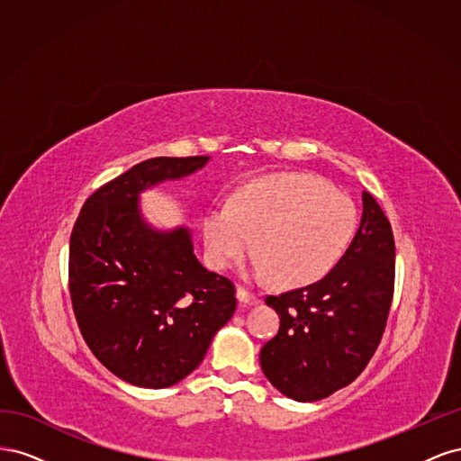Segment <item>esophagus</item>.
Wrapping results in <instances>:
<instances>
[{
  "label": "esophagus",
  "instance_id": "1",
  "mask_svg": "<svg viewBox=\"0 0 461 461\" xmlns=\"http://www.w3.org/2000/svg\"><path fill=\"white\" fill-rule=\"evenodd\" d=\"M236 296H239V302H240L242 305H256V303L261 302L259 296H256L254 292H249V290L244 288V286L239 288V292H236Z\"/></svg>",
  "mask_w": 461,
  "mask_h": 461
}]
</instances>
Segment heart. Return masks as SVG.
Listing matches in <instances>:
<instances>
[{
	"instance_id": "heart-1",
	"label": "heart",
	"mask_w": 461,
	"mask_h": 461,
	"mask_svg": "<svg viewBox=\"0 0 461 461\" xmlns=\"http://www.w3.org/2000/svg\"><path fill=\"white\" fill-rule=\"evenodd\" d=\"M357 205L325 178L305 173L273 176L234 192L203 215L207 259L217 269L240 261L254 246L258 276L302 285L327 273L350 244Z\"/></svg>"
}]
</instances>
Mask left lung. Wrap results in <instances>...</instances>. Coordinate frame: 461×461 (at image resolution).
Returning <instances> with one entry per match:
<instances>
[{"mask_svg": "<svg viewBox=\"0 0 461 461\" xmlns=\"http://www.w3.org/2000/svg\"><path fill=\"white\" fill-rule=\"evenodd\" d=\"M361 200L359 229L334 269L265 298L281 327L261 348V369L292 400L315 402L356 381L383 339L394 294V234L371 194Z\"/></svg>", "mask_w": 461, "mask_h": 461, "instance_id": "1", "label": "left lung"}]
</instances>
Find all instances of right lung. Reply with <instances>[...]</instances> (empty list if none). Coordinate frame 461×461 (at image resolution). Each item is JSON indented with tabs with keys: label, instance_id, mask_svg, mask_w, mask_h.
Returning <instances> with one entry per match:
<instances>
[{
	"label": "right lung",
	"instance_id": "1",
	"mask_svg": "<svg viewBox=\"0 0 461 461\" xmlns=\"http://www.w3.org/2000/svg\"><path fill=\"white\" fill-rule=\"evenodd\" d=\"M207 156L153 158L97 188L68 246V292L92 354L119 379L167 388L196 369L236 310V288L194 256L190 230L146 225L138 194Z\"/></svg>",
	"mask_w": 461,
	"mask_h": 461
}]
</instances>
